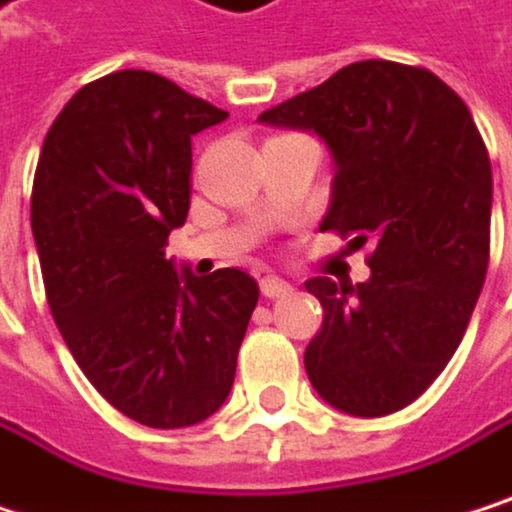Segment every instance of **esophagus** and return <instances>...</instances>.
Wrapping results in <instances>:
<instances>
[{"label": "esophagus", "instance_id": "obj_1", "mask_svg": "<svg viewBox=\"0 0 512 512\" xmlns=\"http://www.w3.org/2000/svg\"><path fill=\"white\" fill-rule=\"evenodd\" d=\"M291 291H294V288H291L285 279H279V276H264V279H261V294L270 297V300L285 297V294H291Z\"/></svg>", "mask_w": 512, "mask_h": 512}]
</instances>
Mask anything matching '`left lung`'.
Wrapping results in <instances>:
<instances>
[{"label": "left lung", "mask_w": 512, "mask_h": 512, "mask_svg": "<svg viewBox=\"0 0 512 512\" xmlns=\"http://www.w3.org/2000/svg\"><path fill=\"white\" fill-rule=\"evenodd\" d=\"M315 131L336 158L321 230L372 242L369 282L309 279L324 324L306 348L312 387L354 417L420 399L456 354L489 267L492 164L465 101L429 68L345 65L261 113Z\"/></svg>", "instance_id": "obj_1"}]
</instances>
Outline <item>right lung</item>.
I'll return each instance as SVG.
<instances>
[{
    "mask_svg": "<svg viewBox=\"0 0 512 512\" xmlns=\"http://www.w3.org/2000/svg\"><path fill=\"white\" fill-rule=\"evenodd\" d=\"M227 113L128 68L86 83L53 119L32 182V236L53 321L89 384L125 417L182 429L212 417L258 306L242 270L179 276L191 134Z\"/></svg>",
    "mask_w": 512,
    "mask_h": 512,
    "instance_id": "obj_1",
    "label": "right lung"
}]
</instances>
